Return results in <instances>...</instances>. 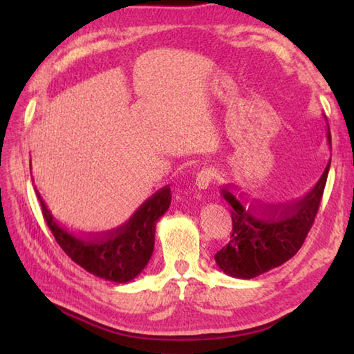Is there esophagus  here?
<instances>
[{
	"mask_svg": "<svg viewBox=\"0 0 354 354\" xmlns=\"http://www.w3.org/2000/svg\"><path fill=\"white\" fill-rule=\"evenodd\" d=\"M216 178V170L212 169V167H205L202 169L198 176H196V187L199 190H207L209 185H212V183L214 181Z\"/></svg>",
	"mask_w": 354,
	"mask_h": 354,
	"instance_id": "1",
	"label": "esophagus"
}]
</instances>
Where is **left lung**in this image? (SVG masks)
I'll use <instances>...</instances> for the list:
<instances>
[{"label": "left lung", "mask_w": 354, "mask_h": 354, "mask_svg": "<svg viewBox=\"0 0 354 354\" xmlns=\"http://www.w3.org/2000/svg\"><path fill=\"white\" fill-rule=\"evenodd\" d=\"M327 138L332 147L328 123ZM328 169L330 161L309 192L286 204L261 205L222 189L223 199L232 207V232L228 245L214 255L217 266L230 277L250 280L292 259L303 246L318 213Z\"/></svg>", "instance_id": "obj_1"}]
</instances>
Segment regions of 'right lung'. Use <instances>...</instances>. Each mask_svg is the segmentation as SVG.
Here are the masks:
<instances>
[{
    "label": "right lung",
    "mask_w": 354,
    "mask_h": 354,
    "mask_svg": "<svg viewBox=\"0 0 354 354\" xmlns=\"http://www.w3.org/2000/svg\"><path fill=\"white\" fill-rule=\"evenodd\" d=\"M37 193V192H36ZM44 219L56 242L68 257L89 274L114 283H129L138 277L152 257L155 228L167 212L171 201L170 187L165 185L146 199L129 221L102 234H76L55 219L41 194Z\"/></svg>",
    "instance_id": "obj_1"
}]
</instances>
